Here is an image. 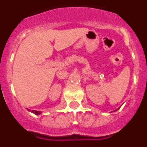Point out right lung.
Returning <instances> with one entry per match:
<instances>
[{"label": "right lung", "instance_id": "obj_1", "mask_svg": "<svg viewBox=\"0 0 147 147\" xmlns=\"http://www.w3.org/2000/svg\"><path fill=\"white\" fill-rule=\"evenodd\" d=\"M28 111H29V110H28ZM32 113H34L35 115H40V114L41 113V112H40V111H37V110H32Z\"/></svg>", "mask_w": 147, "mask_h": 147}]
</instances>
